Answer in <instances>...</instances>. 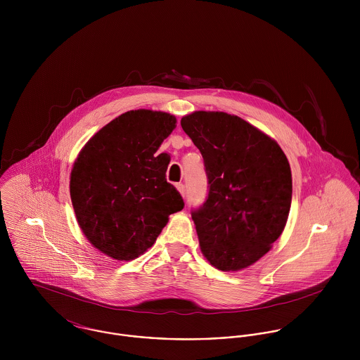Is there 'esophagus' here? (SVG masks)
<instances>
[{
    "instance_id": "obj_1",
    "label": "esophagus",
    "mask_w": 360,
    "mask_h": 360,
    "mask_svg": "<svg viewBox=\"0 0 360 360\" xmlns=\"http://www.w3.org/2000/svg\"><path fill=\"white\" fill-rule=\"evenodd\" d=\"M176 187H177V190H179V193L184 197L186 195V187H184V184H181V183H179V184H176Z\"/></svg>"
}]
</instances>
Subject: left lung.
Instances as JSON below:
<instances>
[{
    "instance_id": "left-lung-1",
    "label": "left lung",
    "mask_w": 360,
    "mask_h": 360,
    "mask_svg": "<svg viewBox=\"0 0 360 360\" xmlns=\"http://www.w3.org/2000/svg\"><path fill=\"white\" fill-rule=\"evenodd\" d=\"M181 127L204 158L207 197L191 212L212 266L254 264L281 236L292 198L290 163L280 146L244 119L197 110Z\"/></svg>"
}]
</instances>
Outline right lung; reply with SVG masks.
Listing matches in <instances>:
<instances>
[{
    "label": "right lung",
    "instance_id": "add662e5",
    "mask_svg": "<svg viewBox=\"0 0 360 360\" xmlns=\"http://www.w3.org/2000/svg\"><path fill=\"white\" fill-rule=\"evenodd\" d=\"M174 127L170 113L129 110L96 133L75 160L70 198L76 219L105 255H143L169 214L184 207L180 193L166 181L169 158L156 155Z\"/></svg>",
    "mask_w": 360,
    "mask_h": 360
}]
</instances>
